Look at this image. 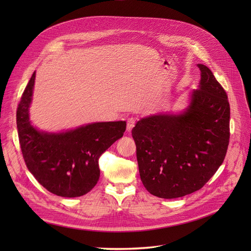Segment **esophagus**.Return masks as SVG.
Instances as JSON below:
<instances>
[{"instance_id":"34e87169","label":"esophagus","mask_w":251,"mask_h":251,"mask_svg":"<svg viewBox=\"0 0 251 251\" xmlns=\"http://www.w3.org/2000/svg\"><path fill=\"white\" fill-rule=\"evenodd\" d=\"M135 126V119L133 118H128L127 123H126V132H131L132 128Z\"/></svg>"}]
</instances>
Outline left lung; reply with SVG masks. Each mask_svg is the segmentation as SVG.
Wrapping results in <instances>:
<instances>
[{"label":"left lung","instance_id":"8db88e82","mask_svg":"<svg viewBox=\"0 0 251 251\" xmlns=\"http://www.w3.org/2000/svg\"><path fill=\"white\" fill-rule=\"evenodd\" d=\"M198 89L178 112L142 117L132 130L140 179L159 198H180L199 191L224 161L229 143L230 108L209 68Z\"/></svg>","mask_w":251,"mask_h":251}]
</instances>
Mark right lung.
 Listing matches in <instances>:
<instances>
[{
  "label": "right lung",
  "mask_w": 251,
  "mask_h": 251,
  "mask_svg": "<svg viewBox=\"0 0 251 251\" xmlns=\"http://www.w3.org/2000/svg\"><path fill=\"white\" fill-rule=\"evenodd\" d=\"M34 82L35 72L17 111L19 139L27 168L52 194L64 198L86 195L100 180L98 159L123 137L126 123H92L60 132L40 130L33 126L29 114Z\"/></svg>",
  "instance_id": "right-lung-1"
}]
</instances>
